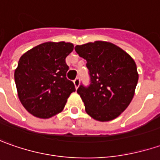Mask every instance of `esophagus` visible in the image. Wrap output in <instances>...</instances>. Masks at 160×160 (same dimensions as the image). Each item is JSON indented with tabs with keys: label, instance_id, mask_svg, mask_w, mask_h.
<instances>
[{
	"label": "esophagus",
	"instance_id": "obj_1",
	"mask_svg": "<svg viewBox=\"0 0 160 160\" xmlns=\"http://www.w3.org/2000/svg\"><path fill=\"white\" fill-rule=\"evenodd\" d=\"M73 83H74L75 88H78V87L80 86V79H79V78H76V79L73 80Z\"/></svg>",
	"mask_w": 160,
	"mask_h": 160
}]
</instances>
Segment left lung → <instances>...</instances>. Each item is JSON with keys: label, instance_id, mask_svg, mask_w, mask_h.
Masks as SVG:
<instances>
[{"label": "left lung", "instance_id": "1", "mask_svg": "<svg viewBox=\"0 0 160 160\" xmlns=\"http://www.w3.org/2000/svg\"><path fill=\"white\" fill-rule=\"evenodd\" d=\"M75 51L84 58L90 83L77 89L86 112L99 121L117 118L129 105L138 81L134 59L112 43L97 41L77 45Z\"/></svg>", "mask_w": 160, "mask_h": 160}]
</instances>
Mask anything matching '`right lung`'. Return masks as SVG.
I'll use <instances>...</instances> for the list:
<instances>
[{"label": "right lung", "mask_w": 160, "mask_h": 160, "mask_svg": "<svg viewBox=\"0 0 160 160\" xmlns=\"http://www.w3.org/2000/svg\"><path fill=\"white\" fill-rule=\"evenodd\" d=\"M73 50L69 42H45L25 53L15 71L18 97L26 111L37 118H51L63 111L75 91L67 80L65 58Z\"/></svg>", "instance_id": "right-lung-1"}]
</instances>
